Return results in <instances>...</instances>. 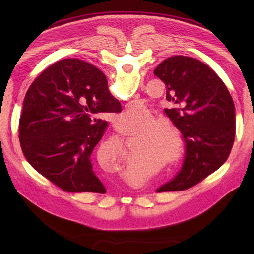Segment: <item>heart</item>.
Here are the masks:
<instances>
[{
	"label": "heart",
	"mask_w": 254,
	"mask_h": 254,
	"mask_svg": "<svg viewBox=\"0 0 254 254\" xmlns=\"http://www.w3.org/2000/svg\"><path fill=\"white\" fill-rule=\"evenodd\" d=\"M145 111L142 106H133L122 112L115 120V123L123 133V142H127L134 136L132 148V158L135 160L133 169L139 171L147 169L148 174H156L161 169V162L165 166H173L182 159L184 154L183 134L176 124L165 119H158L152 113ZM122 148L119 147L118 152ZM113 173H122L123 167L114 159L110 163Z\"/></svg>",
	"instance_id": "b5f03b06"
}]
</instances>
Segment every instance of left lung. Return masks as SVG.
Masks as SVG:
<instances>
[{
  "label": "left lung",
  "mask_w": 254,
  "mask_h": 254,
  "mask_svg": "<svg viewBox=\"0 0 254 254\" xmlns=\"http://www.w3.org/2000/svg\"><path fill=\"white\" fill-rule=\"evenodd\" d=\"M166 85V114L186 142V158L175 179L158 192L185 190L224 165L235 137V107L226 86L200 60L173 56L153 71Z\"/></svg>",
  "instance_id": "left-lung-1"
}]
</instances>
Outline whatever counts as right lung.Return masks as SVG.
Segmentation results:
<instances>
[{"label":"right lung","instance_id":"right-lung-1","mask_svg":"<svg viewBox=\"0 0 254 254\" xmlns=\"http://www.w3.org/2000/svg\"><path fill=\"white\" fill-rule=\"evenodd\" d=\"M121 110L100 69L79 59L59 60L25 94L19 130L24 157L63 190L105 194L91 154L107 127L100 117Z\"/></svg>","mask_w":254,"mask_h":254}]
</instances>
